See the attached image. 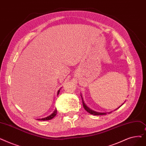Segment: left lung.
Masks as SVG:
<instances>
[{"instance_id":"obj_1","label":"left lung","mask_w":146,"mask_h":146,"mask_svg":"<svg viewBox=\"0 0 146 146\" xmlns=\"http://www.w3.org/2000/svg\"><path fill=\"white\" fill-rule=\"evenodd\" d=\"M80 96H81V97H82V103H83V106H84V109H85V110L86 111H87L89 113H90V114H91V115H106V113H100V112H97V111H94V110H91L90 107H88L86 105V104L84 103V99H83V98H82V95L80 94ZM124 104V103H123ZM123 104H122L121 106H122ZM118 109V108H117ZM109 113H111V112H110Z\"/></svg>"}]
</instances>
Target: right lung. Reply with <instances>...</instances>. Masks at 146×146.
<instances>
[{
  "instance_id": "add662e5",
  "label": "right lung",
  "mask_w": 146,
  "mask_h": 146,
  "mask_svg": "<svg viewBox=\"0 0 146 146\" xmlns=\"http://www.w3.org/2000/svg\"><path fill=\"white\" fill-rule=\"evenodd\" d=\"M60 91V90H59L58 91V95L59 94ZM56 111H57V110H56V109H55V110L54 111V112L51 114V115L48 116V117H44V118H42V119H38L37 120H48L52 119L53 117H54L56 116Z\"/></svg>"
}]
</instances>
